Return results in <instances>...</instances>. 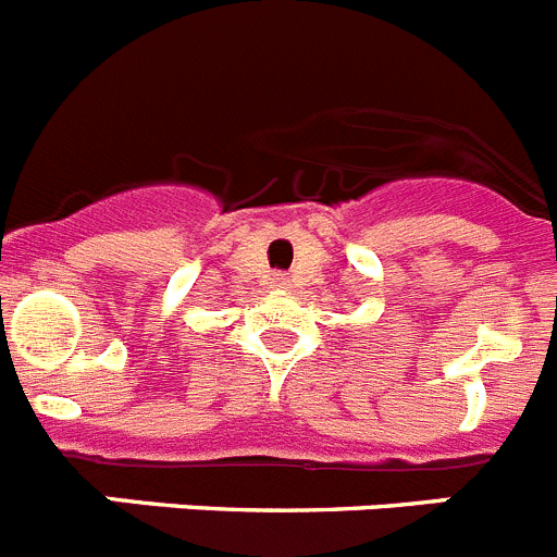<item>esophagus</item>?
Wrapping results in <instances>:
<instances>
[{
	"instance_id": "obj_1",
	"label": "esophagus",
	"mask_w": 557,
	"mask_h": 557,
	"mask_svg": "<svg viewBox=\"0 0 557 557\" xmlns=\"http://www.w3.org/2000/svg\"><path fill=\"white\" fill-rule=\"evenodd\" d=\"M273 287L287 289V287H289V275H287V273H275V275H273Z\"/></svg>"
}]
</instances>
